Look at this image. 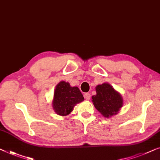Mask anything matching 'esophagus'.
<instances>
[{
    "instance_id": "obj_1",
    "label": "esophagus",
    "mask_w": 160,
    "mask_h": 160,
    "mask_svg": "<svg viewBox=\"0 0 160 160\" xmlns=\"http://www.w3.org/2000/svg\"><path fill=\"white\" fill-rule=\"evenodd\" d=\"M84 97L85 99H87V100H89L90 98H91V95H90L89 93H85Z\"/></svg>"
}]
</instances>
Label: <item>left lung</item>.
<instances>
[{"mask_svg": "<svg viewBox=\"0 0 160 160\" xmlns=\"http://www.w3.org/2000/svg\"><path fill=\"white\" fill-rule=\"evenodd\" d=\"M96 92L92 98L97 110L105 118L116 115L123 103L121 94L108 83L97 85Z\"/></svg>", "mask_w": 160, "mask_h": 160, "instance_id": "left-lung-1", "label": "left lung"}]
</instances>
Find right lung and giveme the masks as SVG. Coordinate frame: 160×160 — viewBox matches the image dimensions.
Returning <instances> with one entry per match:
<instances>
[{
  "instance_id": "obj_1",
  "label": "right lung",
  "mask_w": 160,
  "mask_h": 160,
  "mask_svg": "<svg viewBox=\"0 0 160 160\" xmlns=\"http://www.w3.org/2000/svg\"><path fill=\"white\" fill-rule=\"evenodd\" d=\"M82 92L77 87H71L68 82L62 81L55 87L52 108L61 116L70 114L76 104L84 101Z\"/></svg>"
}]
</instances>
